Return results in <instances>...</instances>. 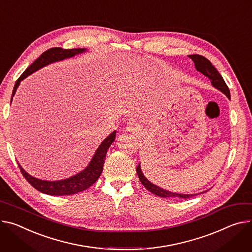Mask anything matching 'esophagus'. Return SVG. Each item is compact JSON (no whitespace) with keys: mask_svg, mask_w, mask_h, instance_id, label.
Listing matches in <instances>:
<instances>
[{"mask_svg":"<svg viewBox=\"0 0 252 252\" xmlns=\"http://www.w3.org/2000/svg\"><path fill=\"white\" fill-rule=\"evenodd\" d=\"M126 129L130 132H136L140 130V126H138V124H135L134 122H128L126 125Z\"/></svg>","mask_w":252,"mask_h":252,"instance_id":"34e87169","label":"esophagus"}]
</instances>
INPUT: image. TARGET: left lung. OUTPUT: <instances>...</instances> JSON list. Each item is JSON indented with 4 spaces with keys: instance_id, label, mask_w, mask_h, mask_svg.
Listing matches in <instances>:
<instances>
[{
    "instance_id": "left-lung-1",
    "label": "left lung",
    "mask_w": 252,
    "mask_h": 252,
    "mask_svg": "<svg viewBox=\"0 0 252 252\" xmlns=\"http://www.w3.org/2000/svg\"><path fill=\"white\" fill-rule=\"evenodd\" d=\"M193 62L195 63V67L196 69L201 72L203 75H205L206 77H208L211 81V84L213 87H215L216 89H218L219 91H221L222 94H224L228 98L230 99V91L228 86L226 85L223 77L220 75V73L217 71L216 68L212 65V63L207 59L201 55H190L189 56ZM136 173H138L139 179L141 181L142 184L153 194L162 197V198H183V199H187V198H191L197 194H179L176 192H171L168 190H165L161 187H158L155 184H153L152 182H150L146 176L143 174L142 169H141V164H139V166L136 167ZM207 192V191H203V193Z\"/></svg>"
}]
</instances>
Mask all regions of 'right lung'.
<instances>
[{"label":"right lung","instance_id":"add662e5","mask_svg":"<svg viewBox=\"0 0 252 252\" xmlns=\"http://www.w3.org/2000/svg\"><path fill=\"white\" fill-rule=\"evenodd\" d=\"M84 52H86L85 48L63 49L60 47H55L42 53L40 57L37 58L16 81L13 93H12L11 103L16 94V90L23 79H25L35 71L41 69V68H43L44 66H47L54 62L62 61L67 58L74 57L75 55H78ZM116 133H117L116 130L112 131L101 142V144L95 151L93 158H91V161L89 162V164L86 166L85 169H83L76 175L71 176L67 179L58 180V181L41 180L29 175L18 163L19 168L21 170L22 175L25 177V179L30 183V184L36 190L42 193L52 195V196H64V195H73V194L82 192L87 188H89L90 186H93L99 178L103 170V164H104L107 150L110 147V145L113 143V141L116 140Z\"/></svg>","mask_w":252,"mask_h":252}]
</instances>
